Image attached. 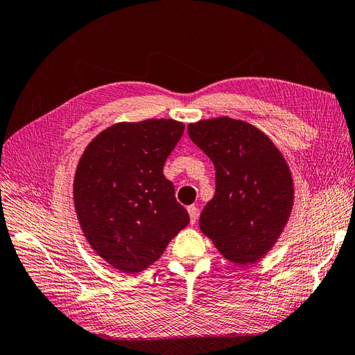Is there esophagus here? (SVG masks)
<instances>
[{
	"instance_id": "esophagus-1",
	"label": "esophagus",
	"mask_w": 355,
	"mask_h": 355,
	"mask_svg": "<svg viewBox=\"0 0 355 355\" xmlns=\"http://www.w3.org/2000/svg\"><path fill=\"white\" fill-rule=\"evenodd\" d=\"M187 212H189V217H191V225H196L198 218V209L196 206H189L187 207Z\"/></svg>"
}]
</instances>
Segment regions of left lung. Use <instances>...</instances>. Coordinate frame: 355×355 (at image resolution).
I'll return each instance as SVG.
<instances>
[{"label":"left lung","mask_w":355,"mask_h":355,"mask_svg":"<svg viewBox=\"0 0 355 355\" xmlns=\"http://www.w3.org/2000/svg\"><path fill=\"white\" fill-rule=\"evenodd\" d=\"M215 168V196L200 227L231 261L260 260L279 239L293 209L294 186L274 143L252 124L229 116L187 126Z\"/></svg>","instance_id":"1"}]
</instances>
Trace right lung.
Instances as JSON below:
<instances>
[{"instance_id": "right-lung-1", "label": "right lung", "mask_w": 355, "mask_h": 355, "mask_svg": "<svg viewBox=\"0 0 355 355\" xmlns=\"http://www.w3.org/2000/svg\"><path fill=\"white\" fill-rule=\"evenodd\" d=\"M183 123H118L81 155L73 182L75 211L89 245L123 272L150 266L189 223L163 166L183 135Z\"/></svg>"}]
</instances>
